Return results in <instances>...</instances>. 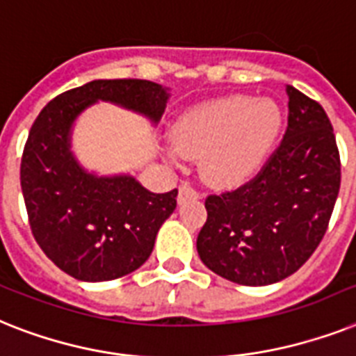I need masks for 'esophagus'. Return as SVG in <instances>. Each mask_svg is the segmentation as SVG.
Returning a JSON list of instances; mask_svg holds the SVG:
<instances>
[{"mask_svg":"<svg viewBox=\"0 0 356 356\" xmlns=\"http://www.w3.org/2000/svg\"><path fill=\"white\" fill-rule=\"evenodd\" d=\"M190 199H199V192L190 183H183L179 186V203H186Z\"/></svg>","mask_w":356,"mask_h":356,"instance_id":"1","label":"esophagus"}]
</instances>
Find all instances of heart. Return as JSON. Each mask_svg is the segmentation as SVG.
I'll return each instance as SVG.
<instances>
[{
    "label": "heart",
    "instance_id": "obj_1",
    "mask_svg": "<svg viewBox=\"0 0 356 356\" xmlns=\"http://www.w3.org/2000/svg\"><path fill=\"white\" fill-rule=\"evenodd\" d=\"M276 102L230 95L184 109L172 126L175 148L201 157L208 183L234 186L252 179L273 152L282 129Z\"/></svg>",
    "mask_w": 356,
    "mask_h": 356
}]
</instances>
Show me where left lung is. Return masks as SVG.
I'll return each mask as SVG.
<instances>
[{
    "label": "left lung",
    "instance_id": "8db88e82",
    "mask_svg": "<svg viewBox=\"0 0 356 356\" xmlns=\"http://www.w3.org/2000/svg\"><path fill=\"white\" fill-rule=\"evenodd\" d=\"M280 148L250 183L208 195L201 261L228 282L261 287L296 273L322 241L340 190V155L327 115L287 86Z\"/></svg>",
    "mask_w": 356,
    "mask_h": 356
}]
</instances>
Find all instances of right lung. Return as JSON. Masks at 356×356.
I'll use <instances>...</instances> for the list:
<instances>
[{"label":"right lung","instance_id":"1","mask_svg":"<svg viewBox=\"0 0 356 356\" xmlns=\"http://www.w3.org/2000/svg\"><path fill=\"white\" fill-rule=\"evenodd\" d=\"M168 98V88L149 80H93L51 100L34 120L19 170L23 199L36 243L69 276L109 282L137 270L177 207V190L153 193L133 175L83 168L71 149L76 118L109 102L159 124Z\"/></svg>","mask_w":356,"mask_h":356}]
</instances>
